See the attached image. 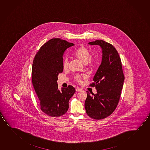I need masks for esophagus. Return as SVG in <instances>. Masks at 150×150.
Wrapping results in <instances>:
<instances>
[{"label": "esophagus", "instance_id": "34e87169", "mask_svg": "<svg viewBox=\"0 0 150 150\" xmlns=\"http://www.w3.org/2000/svg\"><path fill=\"white\" fill-rule=\"evenodd\" d=\"M81 90H82V89H81V88H76V91L77 92H79V91H81Z\"/></svg>", "mask_w": 150, "mask_h": 150}]
</instances>
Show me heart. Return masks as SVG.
Wrapping results in <instances>:
<instances>
[{
  "mask_svg": "<svg viewBox=\"0 0 150 150\" xmlns=\"http://www.w3.org/2000/svg\"><path fill=\"white\" fill-rule=\"evenodd\" d=\"M75 57H76L81 62L84 64H87L88 63L91 62V60L90 59V54L89 50L86 47L81 46L77 49L74 53ZM69 66V61L67 58H65L63 61V67L64 69H67ZM85 77V76H84ZM81 77L79 75L75 77V79L79 82L81 81Z\"/></svg>",
  "mask_w": 150,
  "mask_h": 150,
  "instance_id": "heart-1",
  "label": "heart"
}]
</instances>
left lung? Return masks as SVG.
I'll list each match as a JSON object with an SVG mask.
<instances>
[{
  "label": "left lung",
  "mask_w": 150,
  "mask_h": 150,
  "mask_svg": "<svg viewBox=\"0 0 150 150\" xmlns=\"http://www.w3.org/2000/svg\"><path fill=\"white\" fill-rule=\"evenodd\" d=\"M90 45H98L102 49L101 63L90 84L96 87V94L87 91L85 102L86 113L90 117L101 120L110 115L117 107L124 81L122 62L113 45L102 40L89 42Z\"/></svg>",
  "instance_id": "1"
}]
</instances>
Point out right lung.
I'll list each match as a JSON object with an SVG mask.
<instances>
[{
  "mask_svg": "<svg viewBox=\"0 0 150 150\" xmlns=\"http://www.w3.org/2000/svg\"><path fill=\"white\" fill-rule=\"evenodd\" d=\"M74 46L60 38H53L44 44L35 57L32 65V83L39 100L40 109L51 117L67 113L69 102L75 89L72 86L58 89V75L62 73L63 55Z\"/></svg>",
  "mask_w": 150,
  "mask_h": 150,
  "instance_id": "obj_1",
  "label": "right lung"
}]
</instances>
